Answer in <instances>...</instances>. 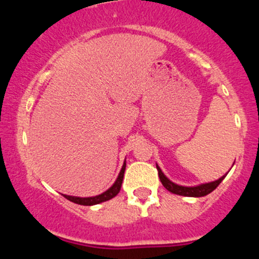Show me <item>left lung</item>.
I'll return each mask as SVG.
<instances>
[{
  "label": "left lung",
  "instance_id": "8db88e82",
  "mask_svg": "<svg viewBox=\"0 0 259 259\" xmlns=\"http://www.w3.org/2000/svg\"><path fill=\"white\" fill-rule=\"evenodd\" d=\"M234 165V164H233ZM157 170H158V175L162 185L170 191L171 194L175 195H180V196H186V197H202V196H206L208 194L213 191V190L217 189V186L224 180V178L227 177V174L223 175V177L219 178L214 181H209V183H204V184H200V185H195V186H184V185H179V184H175L171 181L170 179H168L165 177L164 173L162 171V169L159 168V165L157 164Z\"/></svg>",
  "mask_w": 259,
  "mask_h": 259
}]
</instances>
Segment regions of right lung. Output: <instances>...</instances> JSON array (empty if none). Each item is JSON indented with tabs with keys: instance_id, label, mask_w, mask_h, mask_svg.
Returning <instances> with one entry per match:
<instances>
[{
	"instance_id": "add662e5",
	"label": "right lung",
	"mask_w": 259,
	"mask_h": 259,
	"mask_svg": "<svg viewBox=\"0 0 259 259\" xmlns=\"http://www.w3.org/2000/svg\"><path fill=\"white\" fill-rule=\"evenodd\" d=\"M125 167H126V162L124 160L123 167H121L119 174H118L117 180L114 181V184H113L108 190H106V191L102 192V194L97 196H91V197H78V196H69V195H63V194L62 195H63L67 200L72 201L76 204H81V206H94V204H99V203H102V202L111 200V198L114 197V196L119 194L121 183H123L124 171H125Z\"/></svg>"
}]
</instances>
